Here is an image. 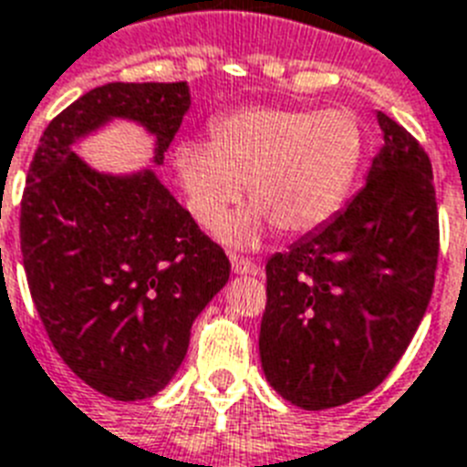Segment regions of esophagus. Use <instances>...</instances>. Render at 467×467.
Here are the masks:
<instances>
[{
	"mask_svg": "<svg viewBox=\"0 0 467 467\" xmlns=\"http://www.w3.org/2000/svg\"><path fill=\"white\" fill-rule=\"evenodd\" d=\"M230 261H233V270L237 273V275H261V265L254 264V261H249V258H242V256H230Z\"/></svg>",
	"mask_w": 467,
	"mask_h": 467,
	"instance_id": "obj_1",
	"label": "esophagus"
}]
</instances>
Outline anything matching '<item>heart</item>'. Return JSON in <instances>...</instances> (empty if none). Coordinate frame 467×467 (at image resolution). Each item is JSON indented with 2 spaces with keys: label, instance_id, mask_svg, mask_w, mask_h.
Masks as SVG:
<instances>
[{
  "label": "heart",
  "instance_id": "heart-1",
  "mask_svg": "<svg viewBox=\"0 0 467 467\" xmlns=\"http://www.w3.org/2000/svg\"><path fill=\"white\" fill-rule=\"evenodd\" d=\"M363 130L351 111L254 107L211 125V142H185L175 154L187 206L215 225L242 185L254 202L221 233L252 244L268 225L282 234L311 233L342 209L358 173Z\"/></svg>",
  "mask_w": 467,
  "mask_h": 467
}]
</instances>
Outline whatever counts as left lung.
<instances>
[{"label": "left lung", "mask_w": 467, "mask_h": 467, "mask_svg": "<svg viewBox=\"0 0 467 467\" xmlns=\"http://www.w3.org/2000/svg\"><path fill=\"white\" fill-rule=\"evenodd\" d=\"M385 144L366 185L265 265L258 351L270 387L304 410L335 409L391 373L427 311L440 254L432 163L378 111Z\"/></svg>", "instance_id": "left-lung-1"}]
</instances>
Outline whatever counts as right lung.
<instances>
[{"label":"right lung","mask_w":467,"mask_h":467,"mask_svg":"<svg viewBox=\"0 0 467 467\" xmlns=\"http://www.w3.org/2000/svg\"><path fill=\"white\" fill-rule=\"evenodd\" d=\"M187 109V82L89 89L47 125L23 190V265L42 325L66 366L119 401L154 397L173 379L230 261L151 168L99 173L73 144L132 120L154 137L161 166Z\"/></svg>","instance_id":"1"}]
</instances>
